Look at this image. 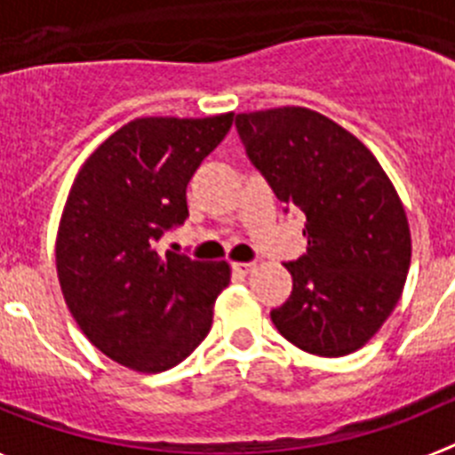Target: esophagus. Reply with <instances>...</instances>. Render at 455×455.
Returning a JSON list of instances; mask_svg holds the SVG:
<instances>
[{
  "instance_id": "34e87169",
  "label": "esophagus",
  "mask_w": 455,
  "mask_h": 455,
  "mask_svg": "<svg viewBox=\"0 0 455 455\" xmlns=\"http://www.w3.org/2000/svg\"><path fill=\"white\" fill-rule=\"evenodd\" d=\"M232 268H235L236 273H241V275H248V273L255 271V264H252V262H236V264H232Z\"/></svg>"
}]
</instances>
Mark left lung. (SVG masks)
Listing matches in <instances>:
<instances>
[{
    "label": "left lung",
    "instance_id": "8db88e82",
    "mask_svg": "<svg viewBox=\"0 0 455 455\" xmlns=\"http://www.w3.org/2000/svg\"><path fill=\"white\" fill-rule=\"evenodd\" d=\"M236 132L284 212L305 214L307 252L287 262L291 296L271 312L293 347L363 348L396 307L410 268L399 193L363 140L305 107L236 116Z\"/></svg>",
    "mask_w": 455,
    "mask_h": 455
}]
</instances>
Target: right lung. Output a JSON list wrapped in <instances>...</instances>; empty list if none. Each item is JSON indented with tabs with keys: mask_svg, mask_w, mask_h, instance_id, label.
Returning a JSON list of instances; mask_svg holds the SVG:
<instances>
[{
	"mask_svg": "<svg viewBox=\"0 0 455 455\" xmlns=\"http://www.w3.org/2000/svg\"><path fill=\"white\" fill-rule=\"evenodd\" d=\"M235 114L136 118L77 172L56 236L70 315L107 357L143 373L175 367L207 337L228 262L156 252L187 220V184Z\"/></svg>",
	"mask_w": 455,
	"mask_h": 455,
	"instance_id": "obj_1",
	"label": "right lung"
}]
</instances>
